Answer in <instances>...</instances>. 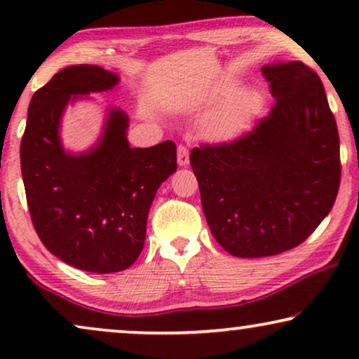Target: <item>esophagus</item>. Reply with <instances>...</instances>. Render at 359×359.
Here are the masks:
<instances>
[{"label":"esophagus","instance_id":"obj_1","mask_svg":"<svg viewBox=\"0 0 359 359\" xmlns=\"http://www.w3.org/2000/svg\"><path fill=\"white\" fill-rule=\"evenodd\" d=\"M189 163V150L184 145L178 147V165L180 166H188Z\"/></svg>","mask_w":359,"mask_h":359}]
</instances>
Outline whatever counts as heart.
Instances as JSON below:
<instances>
[{
    "mask_svg": "<svg viewBox=\"0 0 359 359\" xmlns=\"http://www.w3.org/2000/svg\"><path fill=\"white\" fill-rule=\"evenodd\" d=\"M258 96L252 90H243L229 101L215 106L201 121V132L205 139L227 142L247 129L250 117L257 106Z\"/></svg>",
    "mask_w": 359,
    "mask_h": 359,
    "instance_id": "1",
    "label": "heart"
}]
</instances>
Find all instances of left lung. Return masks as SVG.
<instances>
[{
  "label": "left lung",
  "instance_id": "8db88e82",
  "mask_svg": "<svg viewBox=\"0 0 359 359\" xmlns=\"http://www.w3.org/2000/svg\"><path fill=\"white\" fill-rule=\"evenodd\" d=\"M276 101L242 139L193 149L191 168L210 232L238 258L301 245L340 186V139L320 78L302 62L264 65Z\"/></svg>",
  "mask_w": 359,
  "mask_h": 359
}]
</instances>
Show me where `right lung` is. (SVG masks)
Instances as JSON below:
<instances>
[{
	"mask_svg": "<svg viewBox=\"0 0 359 359\" xmlns=\"http://www.w3.org/2000/svg\"><path fill=\"white\" fill-rule=\"evenodd\" d=\"M121 78L97 65L67 67L34 93L21 140V171L34 229L57 258L97 274L124 271L144 248L155 194L176 171V145L132 149L129 116L106 106L96 144L65 149L70 104L114 90Z\"/></svg>",
	"mask_w": 359,
	"mask_h": 359,
	"instance_id": "add662e5",
	"label": "right lung"
}]
</instances>
